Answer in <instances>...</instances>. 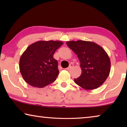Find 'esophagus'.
I'll return each instance as SVG.
<instances>
[{"mask_svg": "<svg viewBox=\"0 0 127 127\" xmlns=\"http://www.w3.org/2000/svg\"><path fill=\"white\" fill-rule=\"evenodd\" d=\"M73 64H70V65H69V66L68 67H67V68H66V70H69V69H70L71 68H72V67H73Z\"/></svg>", "mask_w": 127, "mask_h": 127, "instance_id": "esophagus-1", "label": "esophagus"}]
</instances>
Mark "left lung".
<instances>
[{
    "mask_svg": "<svg viewBox=\"0 0 127 127\" xmlns=\"http://www.w3.org/2000/svg\"><path fill=\"white\" fill-rule=\"evenodd\" d=\"M66 44L80 62L81 74L74 82L86 90H94L102 85L110 71V60L105 50L94 42L69 41Z\"/></svg>",
    "mask_w": 127,
    "mask_h": 127,
    "instance_id": "left-lung-1",
    "label": "left lung"
}]
</instances>
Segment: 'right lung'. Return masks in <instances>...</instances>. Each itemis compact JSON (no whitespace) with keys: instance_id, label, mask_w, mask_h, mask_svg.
I'll use <instances>...</instances> for the list:
<instances>
[{"instance_id":"right-lung-1","label":"right lung","mask_w":127,"mask_h":127,"mask_svg":"<svg viewBox=\"0 0 127 127\" xmlns=\"http://www.w3.org/2000/svg\"><path fill=\"white\" fill-rule=\"evenodd\" d=\"M63 44L61 41L40 40L31 44L20 60V70L31 86L43 88L56 80L59 74L58 62L54 54Z\"/></svg>"}]
</instances>
